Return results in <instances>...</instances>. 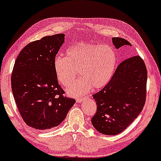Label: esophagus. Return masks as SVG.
I'll use <instances>...</instances> for the list:
<instances>
[{"mask_svg":"<svg viewBox=\"0 0 161 161\" xmlns=\"http://www.w3.org/2000/svg\"><path fill=\"white\" fill-rule=\"evenodd\" d=\"M84 100H85V98H83V97H80V98H76V102H77V103H80V102L83 101Z\"/></svg>","mask_w":161,"mask_h":161,"instance_id":"34e87169","label":"esophagus"}]
</instances>
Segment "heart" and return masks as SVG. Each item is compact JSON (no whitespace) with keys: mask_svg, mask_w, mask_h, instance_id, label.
<instances>
[{"mask_svg":"<svg viewBox=\"0 0 161 161\" xmlns=\"http://www.w3.org/2000/svg\"><path fill=\"white\" fill-rule=\"evenodd\" d=\"M117 56L114 48L107 44L80 42L68 50L67 57L57 56L53 68L58 80L65 87L81 78L68 89V93L79 96L91 90L104 87L111 78Z\"/></svg>","mask_w":161,"mask_h":161,"instance_id":"obj_1","label":"heart"}]
</instances>
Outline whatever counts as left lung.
Returning a JSON list of instances; mask_svg holds the SVG:
<instances>
[{
  "mask_svg": "<svg viewBox=\"0 0 161 161\" xmlns=\"http://www.w3.org/2000/svg\"><path fill=\"white\" fill-rule=\"evenodd\" d=\"M115 48L131 46L122 38H112ZM147 69L143 60L135 56L123 60L110 80L93 95L97 110L91 119L93 127L104 135L123 132L138 116L146 103Z\"/></svg>",
  "mask_w": 161,
  "mask_h": 161,
  "instance_id": "left-lung-1",
  "label": "left lung"
}]
</instances>
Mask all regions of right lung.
Wrapping results in <instances>:
<instances>
[{
	"label": "right lung",
	"instance_id": "right-lung-1",
	"mask_svg": "<svg viewBox=\"0 0 161 161\" xmlns=\"http://www.w3.org/2000/svg\"><path fill=\"white\" fill-rule=\"evenodd\" d=\"M65 34L45 36L23 48L15 60L11 75L15 101L28 126L47 130L65 119L75 100L63 96L53 61Z\"/></svg>",
	"mask_w": 161,
	"mask_h": 161
}]
</instances>
